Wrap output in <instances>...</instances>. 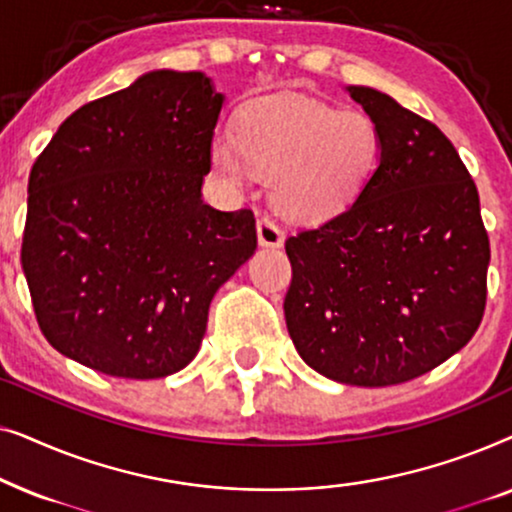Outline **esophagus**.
<instances>
[{
    "label": "esophagus",
    "instance_id": "34e87169",
    "mask_svg": "<svg viewBox=\"0 0 512 512\" xmlns=\"http://www.w3.org/2000/svg\"><path fill=\"white\" fill-rule=\"evenodd\" d=\"M256 233H258V242H261V247H282L284 244V233L282 228L277 226L275 221L270 219V216L261 214L258 216V223H256Z\"/></svg>",
    "mask_w": 512,
    "mask_h": 512
}]
</instances>
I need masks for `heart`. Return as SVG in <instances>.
<instances>
[{
    "instance_id": "obj_1",
    "label": "heart",
    "mask_w": 512,
    "mask_h": 512,
    "mask_svg": "<svg viewBox=\"0 0 512 512\" xmlns=\"http://www.w3.org/2000/svg\"><path fill=\"white\" fill-rule=\"evenodd\" d=\"M382 137L363 111H340L298 95L263 97L237 118V139L216 135L214 172L240 188L258 174L270 179L277 209L319 221L352 205L368 184Z\"/></svg>"
}]
</instances>
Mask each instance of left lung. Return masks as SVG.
<instances>
[{
	"label": "left lung",
	"instance_id": "left-lung-1",
	"mask_svg": "<svg viewBox=\"0 0 512 512\" xmlns=\"http://www.w3.org/2000/svg\"><path fill=\"white\" fill-rule=\"evenodd\" d=\"M380 130V163L352 205L286 240V328L307 366L389 387L429 373L478 331L489 237L450 139L389 95L349 86Z\"/></svg>",
	"mask_w": 512,
	"mask_h": 512
}]
</instances>
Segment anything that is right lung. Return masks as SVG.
Here are the masks:
<instances>
[{
	"label": "right lung",
	"mask_w": 512,
	"mask_h": 512,
	"mask_svg": "<svg viewBox=\"0 0 512 512\" xmlns=\"http://www.w3.org/2000/svg\"><path fill=\"white\" fill-rule=\"evenodd\" d=\"M221 107L202 72L158 69L76 109L34 160L20 263L60 354L125 380L198 354L214 293L258 242L251 209L202 202Z\"/></svg>",
	"instance_id": "right-lung-1"
}]
</instances>
